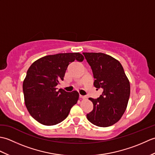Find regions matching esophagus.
<instances>
[{
    "label": "esophagus",
    "instance_id": "obj_1",
    "mask_svg": "<svg viewBox=\"0 0 155 155\" xmlns=\"http://www.w3.org/2000/svg\"><path fill=\"white\" fill-rule=\"evenodd\" d=\"M80 98H86V97H84V96H83V95H81V94H80Z\"/></svg>",
    "mask_w": 155,
    "mask_h": 155
}]
</instances>
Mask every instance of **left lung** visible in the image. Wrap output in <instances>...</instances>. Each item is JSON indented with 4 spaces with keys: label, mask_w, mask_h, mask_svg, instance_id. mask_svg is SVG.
<instances>
[{
    "label": "left lung",
    "mask_w": 155,
    "mask_h": 155,
    "mask_svg": "<svg viewBox=\"0 0 155 155\" xmlns=\"http://www.w3.org/2000/svg\"><path fill=\"white\" fill-rule=\"evenodd\" d=\"M91 66L94 86L103 88L97 99L89 98L93 110L87 114L92 124L107 127L120 119L127 107L130 97V83L123 66L117 59L102 52H83Z\"/></svg>",
    "instance_id": "1"
}]
</instances>
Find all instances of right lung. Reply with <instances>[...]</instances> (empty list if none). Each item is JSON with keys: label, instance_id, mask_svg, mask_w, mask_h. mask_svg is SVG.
Segmentation results:
<instances>
[{"label": "right lung", "instance_id": "right-lung-1", "mask_svg": "<svg viewBox=\"0 0 155 155\" xmlns=\"http://www.w3.org/2000/svg\"><path fill=\"white\" fill-rule=\"evenodd\" d=\"M79 52L47 55L35 61L28 69L23 81L25 103L32 117L46 126L64 120L79 97L77 91H57L63 81L68 64L77 60L83 61Z\"/></svg>", "mask_w": 155, "mask_h": 155}]
</instances>
